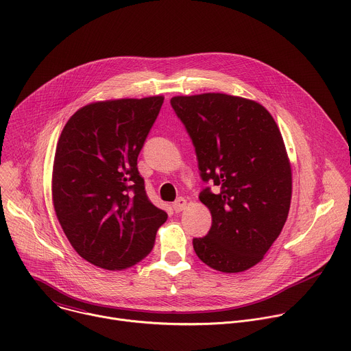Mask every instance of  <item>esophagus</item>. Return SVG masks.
Wrapping results in <instances>:
<instances>
[{
    "label": "esophagus",
    "instance_id": "34e87169",
    "mask_svg": "<svg viewBox=\"0 0 351 351\" xmlns=\"http://www.w3.org/2000/svg\"><path fill=\"white\" fill-rule=\"evenodd\" d=\"M186 206H187V199L183 197H179L173 203V210H175V213H180L186 208Z\"/></svg>",
    "mask_w": 351,
    "mask_h": 351
}]
</instances>
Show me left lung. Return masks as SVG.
<instances>
[{"instance_id":"left-lung-1","label":"left lung","mask_w":351,"mask_h":351,"mask_svg":"<svg viewBox=\"0 0 351 351\" xmlns=\"http://www.w3.org/2000/svg\"><path fill=\"white\" fill-rule=\"evenodd\" d=\"M171 106L186 126L206 189L199 202L213 225L193 239L208 267L236 274L258 264L280 234L291 202V167L272 115L253 99L223 93L176 95Z\"/></svg>"}]
</instances>
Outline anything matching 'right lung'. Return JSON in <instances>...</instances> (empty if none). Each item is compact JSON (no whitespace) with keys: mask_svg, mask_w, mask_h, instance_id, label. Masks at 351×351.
Listing matches in <instances>:
<instances>
[{"mask_svg":"<svg viewBox=\"0 0 351 351\" xmlns=\"http://www.w3.org/2000/svg\"><path fill=\"white\" fill-rule=\"evenodd\" d=\"M162 95L90 103L60 136L53 204L75 252L90 264L122 271L152 252L168 214L149 202L137 157Z\"/></svg>","mask_w":351,"mask_h":351,"instance_id":"right-lung-1","label":"right lung"}]
</instances>
